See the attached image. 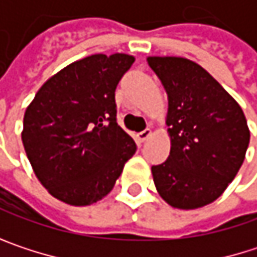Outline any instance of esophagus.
Listing matches in <instances>:
<instances>
[{"label":"esophagus","instance_id":"1","mask_svg":"<svg viewBox=\"0 0 257 257\" xmlns=\"http://www.w3.org/2000/svg\"><path fill=\"white\" fill-rule=\"evenodd\" d=\"M150 135H152V129L147 128V129H144V131H141V132H138V134H137V138H138L141 143H144Z\"/></svg>","mask_w":257,"mask_h":257}]
</instances>
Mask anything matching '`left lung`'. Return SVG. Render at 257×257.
<instances>
[{"label":"left lung","mask_w":257,"mask_h":257,"mask_svg":"<svg viewBox=\"0 0 257 257\" xmlns=\"http://www.w3.org/2000/svg\"><path fill=\"white\" fill-rule=\"evenodd\" d=\"M167 95L168 159L152 167L161 198L179 210L214 202L238 174L250 141L239 104L196 62L149 56Z\"/></svg>","instance_id":"1"}]
</instances>
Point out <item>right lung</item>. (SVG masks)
I'll return each instance as SVG.
<instances>
[{
    "instance_id": "add662e5",
    "label": "right lung",
    "mask_w": 257,
    "mask_h": 257,
    "mask_svg": "<svg viewBox=\"0 0 257 257\" xmlns=\"http://www.w3.org/2000/svg\"><path fill=\"white\" fill-rule=\"evenodd\" d=\"M135 58L92 55L49 78L26 107L22 143L47 192L74 207L107 196L137 146L116 122L114 92Z\"/></svg>"
}]
</instances>
